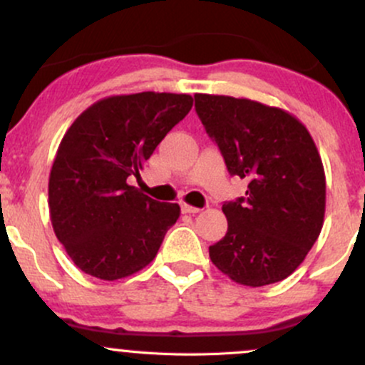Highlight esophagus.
I'll list each match as a JSON object with an SVG mask.
<instances>
[{"label": "esophagus", "mask_w": 365, "mask_h": 365, "mask_svg": "<svg viewBox=\"0 0 365 365\" xmlns=\"http://www.w3.org/2000/svg\"><path fill=\"white\" fill-rule=\"evenodd\" d=\"M182 212H185V215H197V212H200V207L188 206V204H182Z\"/></svg>", "instance_id": "obj_1"}]
</instances>
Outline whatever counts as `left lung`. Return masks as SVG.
I'll use <instances>...</instances> for the list:
<instances>
[{
    "instance_id": "8db88e82",
    "label": "left lung",
    "mask_w": 365,
    "mask_h": 365,
    "mask_svg": "<svg viewBox=\"0 0 365 365\" xmlns=\"http://www.w3.org/2000/svg\"><path fill=\"white\" fill-rule=\"evenodd\" d=\"M195 111L230 175L249 180L225 202L228 232L209 247L221 273L245 287L288 278L324 223L326 177L309 130L282 108L232 96L195 94Z\"/></svg>"
}]
</instances>
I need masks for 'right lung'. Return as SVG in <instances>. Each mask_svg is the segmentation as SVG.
Returning <instances> with one entry per match:
<instances>
[{"instance_id": "obj_1", "label": "right lung", "mask_w": 365, "mask_h": 365, "mask_svg": "<svg viewBox=\"0 0 365 365\" xmlns=\"http://www.w3.org/2000/svg\"><path fill=\"white\" fill-rule=\"evenodd\" d=\"M194 98L171 92L111 96L66 130L49 173V215L78 269L115 282L156 257L177 223L178 204L158 202L135 187L158 144L192 110Z\"/></svg>"}]
</instances>
